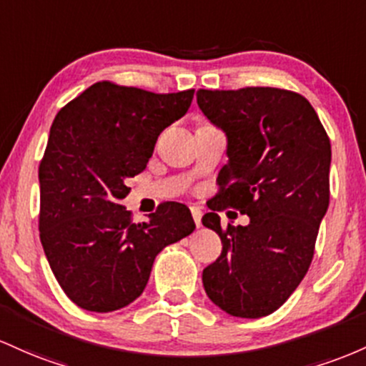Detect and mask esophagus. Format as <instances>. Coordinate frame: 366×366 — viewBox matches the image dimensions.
Masks as SVG:
<instances>
[{"label": "esophagus", "mask_w": 366, "mask_h": 366, "mask_svg": "<svg viewBox=\"0 0 366 366\" xmlns=\"http://www.w3.org/2000/svg\"><path fill=\"white\" fill-rule=\"evenodd\" d=\"M192 211V216H194V221L197 224V228H200V224H202V211H200V207H190Z\"/></svg>", "instance_id": "34e87169"}]
</instances>
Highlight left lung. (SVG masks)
<instances>
[{"instance_id":"obj_1","label":"left lung","mask_w":366,"mask_h":366,"mask_svg":"<svg viewBox=\"0 0 366 366\" xmlns=\"http://www.w3.org/2000/svg\"><path fill=\"white\" fill-rule=\"evenodd\" d=\"M197 104L228 139L216 204L202 217L223 244L202 273L205 294L228 315L261 318L290 297L313 261L330 200V139L310 102L289 89H199ZM224 207L251 223L221 229L214 211Z\"/></svg>"}]
</instances>
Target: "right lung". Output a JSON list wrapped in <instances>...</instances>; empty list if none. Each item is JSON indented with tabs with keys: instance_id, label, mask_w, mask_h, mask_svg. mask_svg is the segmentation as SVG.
I'll use <instances>...</instances> for the list:
<instances>
[{
	"instance_id": "add662e5",
	"label": "right lung",
	"mask_w": 366,
	"mask_h": 366,
	"mask_svg": "<svg viewBox=\"0 0 366 366\" xmlns=\"http://www.w3.org/2000/svg\"><path fill=\"white\" fill-rule=\"evenodd\" d=\"M192 98L194 89L161 94L102 81L56 114L39 164V238L74 305L94 313L131 305L155 256L195 229L183 204H161L147 223H133L121 205L128 179Z\"/></svg>"
}]
</instances>
